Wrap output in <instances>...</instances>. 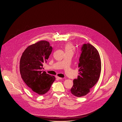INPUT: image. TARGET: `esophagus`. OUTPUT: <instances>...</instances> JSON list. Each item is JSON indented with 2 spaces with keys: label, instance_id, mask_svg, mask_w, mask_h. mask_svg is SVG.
<instances>
[{
  "label": "esophagus",
  "instance_id": "esophagus-1",
  "mask_svg": "<svg viewBox=\"0 0 122 122\" xmlns=\"http://www.w3.org/2000/svg\"><path fill=\"white\" fill-rule=\"evenodd\" d=\"M56 78L57 79H59V80H60V79H62V77H58V76H56Z\"/></svg>",
  "mask_w": 122,
  "mask_h": 122
}]
</instances>
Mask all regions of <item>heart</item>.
I'll list each match as a JSON object with an SVG mask.
<instances>
[{"label": "heart", "instance_id": "1", "mask_svg": "<svg viewBox=\"0 0 122 122\" xmlns=\"http://www.w3.org/2000/svg\"><path fill=\"white\" fill-rule=\"evenodd\" d=\"M64 49L66 54H74L75 51V48L74 46L70 43H67L64 46Z\"/></svg>", "mask_w": 122, "mask_h": 122}]
</instances>
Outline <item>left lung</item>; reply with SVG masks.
I'll return each instance as SVG.
<instances>
[{"label":"left lung","instance_id":"obj_1","mask_svg":"<svg viewBox=\"0 0 122 122\" xmlns=\"http://www.w3.org/2000/svg\"><path fill=\"white\" fill-rule=\"evenodd\" d=\"M79 75L73 80L71 89L73 95L81 97L87 94L97 82L101 70V60L98 51L89 43L83 44L78 63Z\"/></svg>","mask_w":122,"mask_h":122}]
</instances>
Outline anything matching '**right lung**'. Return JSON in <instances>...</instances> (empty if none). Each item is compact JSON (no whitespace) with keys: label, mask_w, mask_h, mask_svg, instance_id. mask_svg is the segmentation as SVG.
Listing matches in <instances>:
<instances>
[{"label":"right lung","mask_w":122,"mask_h":122,"mask_svg":"<svg viewBox=\"0 0 122 122\" xmlns=\"http://www.w3.org/2000/svg\"><path fill=\"white\" fill-rule=\"evenodd\" d=\"M52 50L48 42L41 41L28 46L20 61V72L25 83L33 92L39 95L48 92L55 77L42 71Z\"/></svg>","instance_id":"1"}]
</instances>
